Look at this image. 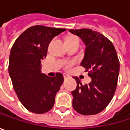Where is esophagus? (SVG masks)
Instances as JSON below:
<instances>
[{
	"label": "esophagus",
	"instance_id": "obj_1",
	"mask_svg": "<svg viewBox=\"0 0 130 130\" xmlns=\"http://www.w3.org/2000/svg\"><path fill=\"white\" fill-rule=\"evenodd\" d=\"M63 77H64V79H67V78H69V77H70V76H69V75H68V74H63Z\"/></svg>",
	"mask_w": 130,
	"mask_h": 130
}]
</instances>
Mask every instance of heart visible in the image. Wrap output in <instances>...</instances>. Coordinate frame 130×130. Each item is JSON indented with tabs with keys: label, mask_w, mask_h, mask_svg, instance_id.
Wrapping results in <instances>:
<instances>
[{
	"label": "heart",
	"mask_w": 130,
	"mask_h": 130,
	"mask_svg": "<svg viewBox=\"0 0 130 130\" xmlns=\"http://www.w3.org/2000/svg\"><path fill=\"white\" fill-rule=\"evenodd\" d=\"M79 40V39L77 38H76V37H73V38H69V39H68V40ZM65 68H69L70 67H71V62H65Z\"/></svg>",
	"instance_id": "b5f03b06"
}]
</instances>
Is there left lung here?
Instances as JSON below:
<instances>
[{
	"mask_svg": "<svg viewBox=\"0 0 130 130\" xmlns=\"http://www.w3.org/2000/svg\"><path fill=\"white\" fill-rule=\"evenodd\" d=\"M86 46L80 65L86 68L92 80L83 85L74 77L77 87L71 92L74 109L83 115H92L102 111L111 101L117 88L120 62L113 43L98 31L89 28L70 29Z\"/></svg>",
	"mask_w": 130,
	"mask_h": 130,
	"instance_id": "obj_1",
	"label": "left lung"
}]
</instances>
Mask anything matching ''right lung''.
<instances>
[{
    "instance_id": "1",
    "label": "right lung",
    "mask_w": 130,
    "mask_h": 130,
    "mask_svg": "<svg viewBox=\"0 0 130 130\" xmlns=\"http://www.w3.org/2000/svg\"><path fill=\"white\" fill-rule=\"evenodd\" d=\"M65 31V28L35 25L25 30L13 43L9 74L19 101L29 111L43 114L54 105L64 77L61 73L53 77L42 74L41 60L46 56L50 41Z\"/></svg>"
}]
</instances>
